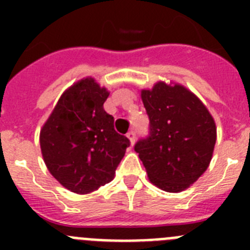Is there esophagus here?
Here are the masks:
<instances>
[{
  "mask_svg": "<svg viewBox=\"0 0 250 250\" xmlns=\"http://www.w3.org/2000/svg\"><path fill=\"white\" fill-rule=\"evenodd\" d=\"M126 136H127V139H129V140H130V144L134 145V143H135V139H136L135 131H134V130H131V131L127 132Z\"/></svg>",
  "mask_w": 250,
  "mask_h": 250,
  "instance_id": "34e87169",
  "label": "esophagus"
}]
</instances>
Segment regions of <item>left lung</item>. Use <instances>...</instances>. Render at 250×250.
Listing matches in <instances>:
<instances>
[{
    "label": "left lung",
    "mask_w": 250,
    "mask_h": 250,
    "mask_svg": "<svg viewBox=\"0 0 250 250\" xmlns=\"http://www.w3.org/2000/svg\"><path fill=\"white\" fill-rule=\"evenodd\" d=\"M150 120V135L135 151L150 183L167 193H180L198 180L213 158L216 126L195 94L180 83L158 81L141 90Z\"/></svg>",
    "instance_id": "obj_1"
}]
</instances>
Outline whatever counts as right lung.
I'll use <instances>...</instances> for the list:
<instances>
[{
    "label": "right lung",
    "instance_id": "add662e5",
    "mask_svg": "<svg viewBox=\"0 0 250 250\" xmlns=\"http://www.w3.org/2000/svg\"><path fill=\"white\" fill-rule=\"evenodd\" d=\"M109 95L94 77L81 79L60 96L40 131L48 171L72 193H92L111 182L130 145L104 110Z\"/></svg>",
    "mask_w": 250,
    "mask_h": 250
}]
</instances>
